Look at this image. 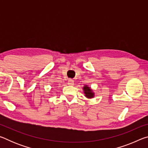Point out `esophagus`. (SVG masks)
I'll return each instance as SVG.
<instances>
[{"instance_id": "34e87169", "label": "esophagus", "mask_w": 148, "mask_h": 148, "mask_svg": "<svg viewBox=\"0 0 148 148\" xmlns=\"http://www.w3.org/2000/svg\"><path fill=\"white\" fill-rule=\"evenodd\" d=\"M68 84H69V85L72 86V85H74V80L72 79H69V81H68Z\"/></svg>"}]
</instances>
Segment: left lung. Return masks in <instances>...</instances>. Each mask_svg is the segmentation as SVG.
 Listing matches in <instances>:
<instances>
[{"label": "left lung", "instance_id": "left-lung-1", "mask_svg": "<svg viewBox=\"0 0 148 148\" xmlns=\"http://www.w3.org/2000/svg\"><path fill=\"white\" fill-rule=\"evenodd\" d=\"M83 89L84 91V93L86 95V97H87V98H92L94 97V92L92 91V90L89 87L87 86H85Z\"/></svg>", "mask_w": 148, "mask_h": 148}]
</instances>
